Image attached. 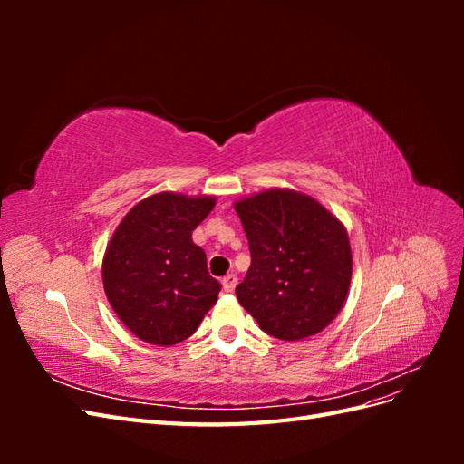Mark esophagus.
<instances>
[{
	"label": "esophagus",
	"mask_w": 464,
	"mask_h": 464,
	"mask_svg": "<svg viewBox=\"0 0 464 464\" xmlns=\"http://www.w3.org/2000/svg\"><path fill=\"white\" fill-rule=\"evenodd\" d=\"M236 285H237L236 275H227V276L222 278V290H224V292H234Z\"/></svg>",
	"instance_id": "1"
}]
</instances>
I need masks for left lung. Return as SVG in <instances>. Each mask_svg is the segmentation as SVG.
<instances>
[{
	"instance_id": "1",
	"label": "left lung",
	"mask_w": 464,
	"mask_h": 464,
	"mask_svg": "<svg viewBox=\"0 0 464 464\" xmlns=\"http://www.w3.org/2000/svg\"><path fill=\"white\" fill-rule=\"evenodd\" d=\"M251 265L237 302L280 341H304L339 315L353 278L344 224L302 191L273 188L234 203Z\"/></svg>"
}]
</instances>
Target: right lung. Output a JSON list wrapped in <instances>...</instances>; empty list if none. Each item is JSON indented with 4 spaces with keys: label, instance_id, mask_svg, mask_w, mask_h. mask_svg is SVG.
<instances>
[{
    "label": "right lung",
    "instance_id": "1",
    "mask_svg": "<svg viewBox=\"0 0 464 464\" xmlns=\"http://www.w3.org/2000/svg\"><path fill=\"white\" fill-rule=\"evenodd\" d=\"M213 195L160 191L139 201L111 234L102 259L106 298L137 339L172 346L191 336L218 300L191 234L215 208Z\"/></svg>",
    "mask_w": 464,
    "mask_h": 464
}]
</instances>
